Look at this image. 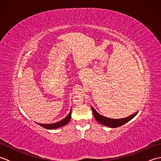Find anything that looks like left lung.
<instances>
[{
  "instance_id": "8db88e82",
  "label": "left lung",
  "mask_w": 161,
  "mask_h": 161,
  "mask_svg": "<svg viewBox=\"0 0 161 161\" xmlns=\"http://www.w3.org/2000/svg\"><path fill=\"white\" fill-rule=\"evenodd\" d=\"M71 111L72 109L70 110V114H68L66 118L63 119H61V121H59L56 123H53V124H40V123H37V124L40 126H42V127L47 129H54L61 127V126L66 125L68 122H69L70 117H71Z\"/></svg>"
}]
</instances>
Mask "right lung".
Segmentation results:
<instances>
[{"label": "right lung", "instance_id": "right-lung-1", "mask_svg": "<svg viewBox=\"0 0 161 161\" xmlns=\"http://www.w3.org/2000/svg\"><path fill=\"white\" fill-rule=\"evenodd\" d=\"M92 111H93V114L94 115V117L95 119L100 124L103 125L104 126H108V127H118L119 126H122L123 125H125V123L129 122L130 119H131L136 115H137L138 112L135 113L132 115H131L129 117H126L125 118H120V119H112V118H106L104 116H102L98 114L97 112L95 109L91 107Z\"/></svg>", "mask_w": 161, "mask_h": 161}]
</instances>
